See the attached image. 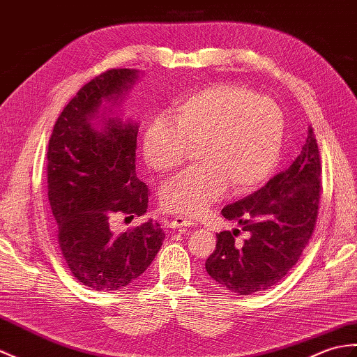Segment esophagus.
Listing matches in <instances>:
<instances>
[{"instance_id":"34e87169","label":"esophagus","mask_w":357,"mask_h":357,"mask_svg":"<svg viewBox=\"0 0 357 357\" xmlns=\"http://www.w3.org/2000/svg\"><path fill=\"white\" fill-rule=\"evenodd\" d=\"M192 225H193V222L190 219H185V218H176L170 222L172 229H182V228H188Z\"/></svg>"}]
</instances>
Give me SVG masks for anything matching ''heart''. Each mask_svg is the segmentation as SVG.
<instances>
[{
    "label": "heart",
    "mask_w": 357,
    "mask_h": 357,
    "mask_svg": "<svg viewBox=\"0 0 357 357\" xmlns=\"http://www.w3.org/2000/svg\"><path fill=\"white\" fill-rule=\"evenodd\" d=\"M169 118L156 117L143 137L146 164L160 175L175 172L196 147L201 164L165 182L160 202L165 211L197 214L229 185L246 193L277 167L284 134L280 106L236 84L196 91L178 102Z\"/></svg>",
    "instance_id": "b5f03b06"
}]
</instances>
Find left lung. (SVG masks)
I'll return each mask as SVG.
<instances>
[{"label": "left lung", "instance_id": "1", "mask_svg": "<svg viewBox=\"0 0 357 357\" xmlns=\"http://www.w3.org/2000/svg\"><path fill=\"white\" fill-rule=\"evenodd\" d=\"M321 170L318 143L309 126L291 167L222 210V216L236 220L248 238L237 243L238 229L218 234L216 250L205 261L216 283L237 295H252L277 284L292 269L317 223Z\"/></svg>", "mask_w": 357, "mask_h": 357}]
</instances>
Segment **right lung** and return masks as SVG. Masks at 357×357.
<instances>
[{"label":"right lung","mask_w":357,"mask_h":357,"mask_svg":"<svg viewBox=\"0 0 357 357\" xmlns=\"http://www.w3.org/2000/svg\"><path fill=\"white\" fill-rule=\"evenodd\" d=\"M139 71L109 70L94 77L57 119L47 152L48 201L57 242L73 275L93 291H120L143 273L165 237L149 219L126 233L115 216H143L149 190L137 178L139 124L112 111Z\"/></svg>","instance_id":"obj_1"}]
</instances>
